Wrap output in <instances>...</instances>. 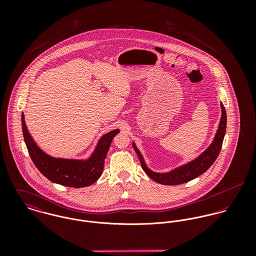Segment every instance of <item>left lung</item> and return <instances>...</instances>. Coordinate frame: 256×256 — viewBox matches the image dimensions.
Instances as JSON below:
<instances>
[{"label":"left lung","mask_w":256,"mask_h":256,"mask_svg":"<svg viewBox=\"0 0 256 256\" xmlns=\"http://www.w3.org/2000/svg\"><path fill=\"white\" fill-rule=\"evenodd\" d=\"M220 108H222V117H220V121L219 129L217 131V134H216L215 139L212 142V144L196 160H192L191 162L182 166L170 172L156 174V172H152L146 166L145 160H144L141 152L137 148V146H135V144H133L135 152H137V154L139 156L142 168L146 172V174L152 180H154L156 182L160 183V184L178 185V184L188 182L196 178L197 176H201L202 174H204L214 164V162L218 158L220 150L222 145V141H224V133H226V110H224V106H222V104H220Z\"/></svg>","instance_id":"1"}]
</instances>
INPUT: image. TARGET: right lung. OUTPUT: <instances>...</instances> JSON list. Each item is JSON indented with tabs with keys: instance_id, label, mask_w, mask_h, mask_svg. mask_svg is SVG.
<instances>
[{
	"instance_id": "1",
	"label": "right lung",
	"mask_w": 256,
	"mask_h": 256,
	"mask_svg": "<svg viewBox=\"0 0 256 256\" xmlns=\"http://www.w3.org/2000/svg\"><path fill=\"white\" fill-rule=\"evenodd\" d=\"M22 126L28 154L37 170L52 182L74 188L90 186L100 178L112 139L119 133L116 129L104 135L88 160H74L52 158L39 148L26 128L24 113Z\"/></svg>"
}]
</instances>
